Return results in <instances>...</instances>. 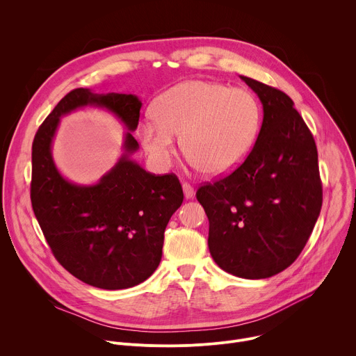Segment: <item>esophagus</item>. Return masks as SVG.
I'll use <instances>...</instances> for the list:
<instances>
[{
    "label": "esophagus",
    "mask_w": 356,
    "mask_h": 356,
    "mask_svg": "<svg viewBox=\"0 0 356 356\" xmlns=\"http://www.w3.org/2000/svg\"><path fill=\"white\" fill-rule=\"evenodd\" d=\"M183 193H184V197L187 198V200H190V198H193L194 197V188L188 184V183H183Z\"/></svg>",
    "instance_id": "obj_1"
}]
</instances>
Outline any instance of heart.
Wrapping results in <instances>:
<instances>
[{"instance_id": "1", "label": "heart", "mask_w": 356, "mask_h": 356, "mask_svg": "<svg viewBox=\"0 0 356 356\" xmlns=\"http://www.w3.org/2000/svg\"><path fill=\"white\" fill-rule=\"evenodd\" d=\"M154 117L138 129L152 161L168 168L175 155V135H180L186 159L202 175L216 177L235 170L248 158L261 131L262 108L249 91L190 80L158 97Z\"/></svg>"}]
</instances>
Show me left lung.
Listing matches in <instances>:
<instances>
[{"label":"left lung","mask_w":356,"mask_h":356,"mask_svg":"<svg viewBox=\"0 0 356 356\" xmlns=\"http://www.w3.org/2000/svg\"><path fill=\"white\" fill-rule=\"evenodd\" d=\"M264 107V122L245 162L197 190L209 217L216 264L243 279L289 268L306 246L323 204L314 138L283 91L241 76Z\"/></svg>","instance_id":"obj_1"}]
</instances>
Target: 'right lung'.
Listing matches in <instances>:
<instances>
[{
	"label": "right lung",
	"mask_w": 356,
	"mask_h": 356,
	"mask_svg": "<svg viewBox=\"0 0 356 356\" xmlns=\"http://www.w3.org/2000/svg\"><path fill=\"white\" fill-rule=\"evenodd\" d=\"M84 106L111 112L129 129L122 158L94 185L67 181L51 155L60 118ZM140 107L135 94L76 88L47 115L32 145L31 201L42 232L58 262L98 289L134 287L156 270L166 225L183 202L175 175L155 176L131 159L139 149L132 132Z\"/></svg>",
	"instance_id": "add662e5"
}]
</instances>
